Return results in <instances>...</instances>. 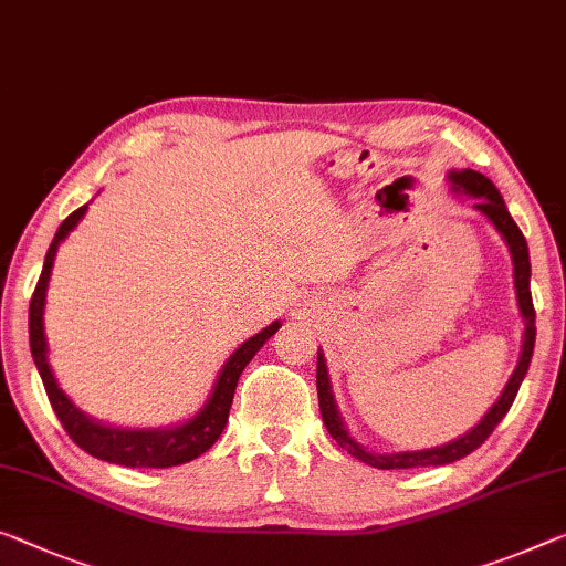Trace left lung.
Returning <instances> with one entry per match:
<instances>
[{
    "label": "left lung",
    "instance_id": "1",
    "mask_svg": "<svg viewBox=\"0 0 566 566\" xmlns=\"http://www.w3.org/2000/svg\"><path fill=\"white\" fill-rule=\"evenodd\" d=\"M452 182L454 192H465L472 200H475V208L483 213L488 221H491L499 233L509 243L511 259H513V282H516V297H518V310L521 317H524L526 331H524V348H521V358L518 366L513 370L509 384H505L503 394L499 396V401L488 409V415L480 419V424H475L458 440L447 442L442 447H429V450H417V452H396V454H376L368 452L366 447H360L345 429L340 415H337V403L333 399V389H331V378H327V366H325V356L317 353V401H319V415H323V421L331 432L333 440L345 447L353 458L366 462L370 468L378 470H407V468H429V465H450L454 460H462L465 454L472 450H478L488 437L493 434V429L499 427V421L509 415L513 399L521 389V381H524L531 356H534V343H536V312H534V302H531V261H528V247L521 229L513 221L509 208L501 198V192L495 190V185L488 180L485 175H480L475 170H462V172H450L447 175Z\"/></svg>",
    "mask_w": 566,
    "mask_h": 566
}]
</instances>
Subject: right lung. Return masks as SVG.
Instances as JSON below:
<instances>
[{"instance_id":"obj_1","label":"right lung","mask_w":566,"mask_h":566,"mask_svg":"<svg viewBox=\"0 0 566 566\" xmlns=\"http://www.w3.org/2000/svg\"><path fill=\"white\" fill-rule=\"evenodd\" d=\"M88 206H81L78 210H73L71 216L65 218L57 229L53 243H50L48 254H45V264H42V274L38 280L35 292H32L30 300V350H32V360L40 370L42 386H45L50 407L61 419L63 429L67 437L86 450L88 454H94L98 460L114 462V465H124V468H172V465H182V462H190L200 458L202 452L210 450L216 444L218 437H221L226 421H229V411L233 403V394H235V384H239V376L243 374V368L251 358L256 356L269 337H272L276 331H280V319L272 323L264 331L256 333L254 337H249L247 343L239 345L233 350V356L226 360V366L221 368V376L213 386V394L206 401L196 417L185 421L180 427H167V429H116V427H106L101 421H94L91 417L83 415V411L75 407V403L67 399V396L61 391L57 386L53 370L48 366V343H45V327H42V312H45V292H48V282H50V272H53V261L57 254V247L71 233L83 216H86Z\"/></svg>"}]
</instances>
